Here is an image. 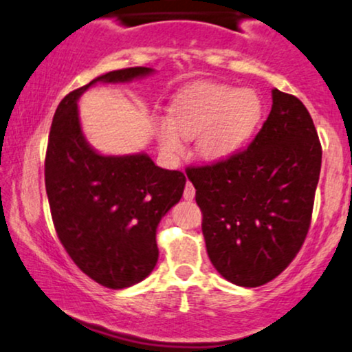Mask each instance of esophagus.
Here are the masks:
<instances>
[{"instance_id": "1", "label": "esophagus", "mask_w": 352, "mask_h": 352, "mask_svg": "<svg viewBox=\"0 0 352 352\" xmlns=\"http://www.w3.org/2000/svg\"><path fill=\"white\" fill-rule=\"evenodd\" d=\"M184 198H185V200H193V198H195V187L192 184H190V182H187V185H185Z\"/></svg>"}]
</instances>
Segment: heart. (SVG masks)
<instances>
[{
  "instance_id": "heart-1",
  "label": "heart",
  "mask_w": 352,
  "mask_h": 352,
  "mask_svg": "<svg viewBox=\"0 0 352 352\" xmlns=\"http://www.w3.org/2000/svg\"><path fill=\"white\" fill-rule=\"evenodd\" d=\"M262 113L264 104L254 90L195 83L173 98L168 118L155 124V138L170 157L184 154L185 138H197L198 155L217 162L231 157L252 138Z\"/></svg>"
}]
</instances>
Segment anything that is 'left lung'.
<instances>
[{"label":"left lung","instance_id":"1","mask_svg":"<svg viewBox=\"0 0 352 352\" xmlns=\"http://www.w3.org/2000/svg\"><path fill=\"white\" fill-rule=\"evenodd\" d=\"M320 170L321 144L310 113L277 88L248 149L188 168L206 252L226 280L264 285L294 261L310 228Z\"/></svg>","mask_w":352,"mask_h":352}]
</instances>
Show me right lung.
Returning a JSON list of instances; mask_svg holds the SVG:
<instances>
[{
  "label": "right lung",
  "instance_id": "add662e5",
  "mask_svg": "<svg viewBox=\"0 0 352 352\" xmlns=\"http://www.w3.org/2000/svg\"><path fill=\"white\" fill-rule=\"evenodd\" d=\"M131 67L100 75L58 103L45 154V192L58 239L78 269L108 289L135 285L159 259L157 226L180 201L185 175L146 152L103 155L80 124L78 100L96 83H129L154 74Z\"/></svg>",
  "mask_w": 352,
  "mask_h": 352
}]
</instances>
